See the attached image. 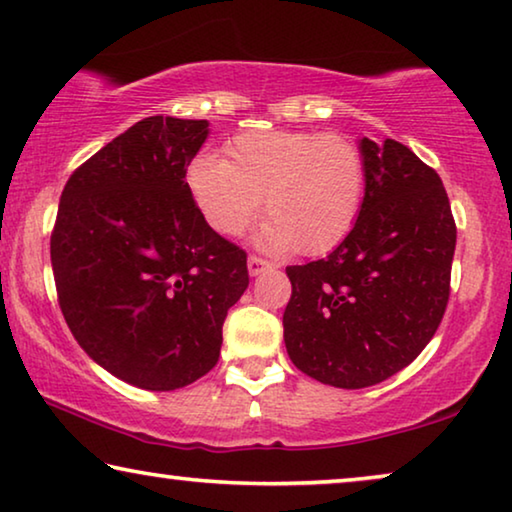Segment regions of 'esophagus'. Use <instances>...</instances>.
<instances>
[{
    "instance_id": "34e87169",
    "label": "esophagus",
    "mask_w": 512,
    "mask_h": 512,
    "mask_svg": "<svg viewBox=\"0 0 512 512\" xmlns=\"http://www.w3.org/2000/svg\"><path fill=\"white\" fill-rule=\"evenodd\" d=\"M247 267H249V274H251V277H258V274L265 272L267 267H270V263H267L265 258H261V256H249Z\"/></svg>"
}]
</instances>
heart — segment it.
<instances>
[{"instance_id":"1","label":"heart","mask_w":512,"mask_h":512,"mask_svg":"<svg viewBox=\"0 0 512 512\" xmlns=\"http://www.w3.org/2000/svg\"><path fill=\"white\" fill-rule=\"evenodd\" d=\"M187 183L206 222L240 235L261 212L258 245L274 254L318 256L355 226L366 160L355 139L309 130H249L226 144V160L199 157Z\"/></svg>"}]
</instances>
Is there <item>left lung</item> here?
I'll return each instance as SVG.
<instances>
[{
  "instance_id": "obj_1",
  "label": "left lung",
  "mask_w": 512,
  "mask_h": 512,
  "mask_svg": "<svg viewBox=\"0 0 512 512\" xmlns=\"http://www.w3.org/2000/svg\"><path fill=\"white\" fill-rule=\"evenodd\" d=\"M359 148L366 190L352 231L327 258L286 267L288 357L338 389L373 387L421 355L444 318L458 235L435 169L393 139Z\"/></svg>"
}]
</instances>
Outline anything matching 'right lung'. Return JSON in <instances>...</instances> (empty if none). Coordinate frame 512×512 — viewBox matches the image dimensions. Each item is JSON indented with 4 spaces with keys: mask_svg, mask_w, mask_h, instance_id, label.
I'll list each match as a JSON object with an SVG mask.
<instances>
[{
    "mask_svg": "<svg viewBox=\"0 0 512 512\" xmlns=\"http://www.w3.org/2000/svg\"><path fill=\"white\" fill-rule=\"evenodd\" d=\"M206 137L208 121L148 116L61 192L50 240L61 313L86 355L139 389L206 375L249 286L247 254L210 229L185 180Z\"/></svg>",
    "mask_w": 512,
    "mask_h": 512,
    "instance_id": "right-lung-1",
    "label": "right lung"
}]
</instances>
